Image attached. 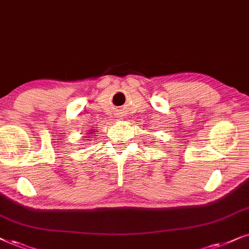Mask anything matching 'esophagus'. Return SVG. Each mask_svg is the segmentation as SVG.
I'll return each mask as SVG.
<instances>
[{"label":"esophagus","mask_w":249,"mask_h":249,"mask_svg":"<svg viewBox=\"0 0 249 249\" xmlns=\"http://www.w3.org/2000/svg\"><path fill=\"white\" fill-rule=\"evenodd\" d=\"M118 116H119V117H122V116H123V115L121 114V112H118Z\"/></svg>","instance_id":"34e87169"}]
</instances>
